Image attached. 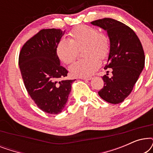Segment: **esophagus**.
<instances>
[{
    "instance_id": "esophagus-1",
    "label": "esophagus",
    "mask_w": 153,
    "mask_h": 153,
    "mask_svg": "<svg viewBox=\"0 0 153 153\" xmlns=\"http://www.w3.org/2000/svg\"><path fill=\"white\" fill-rule=\"evenodd\" d=\"M79 79H83V80H91L92 79V77H79Z\"/></svg>"
}]
</instances>
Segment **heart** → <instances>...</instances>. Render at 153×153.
<instances>
[{"label": "heart", "mask_w": 153, "mask_h": 153, "mask_svg": "<svg viewBox=\"0 0 153 153\" xmlns=\"http://www.w3.org/2000/svg\"><path fill=\"white\" fill-rule=\"evenodd\" d=\"M70 39H62L56 46V53L62 62L70 64L76 59L78 49L83 48L84 59L77 60L70 67L73 76H91L100 66V58H105L110 51L108 35L94 27L81 25L70 33Z\"/></svg>", "instance_id": "obj_1"}]
</instances>
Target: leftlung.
<instances>
[{"mask_svg": "<svg viewBox=\"0 0 153 153\" xmlns=\"http://www.w3.org/2000/svg\"><path fill=\"white\" fill-rule=\"evenodd\" d=\"M91 24L106 31L110 41V51L104 69L111 68L112 75L102 76L104 85L98 94L106 102L119 104L131 93L143 70V47L132 29L118 21L104 18Z\"/></svg>", "mask_w": 153, "mask_h": 153, "instance_id": "1", "label": "left lung"}]
</instances>
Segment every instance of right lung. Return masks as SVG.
I'll return each instance as SVG.
<instances>
[{
    "instance_id": "obj_1",
    "label": "right lung",
    "mask_w": 153,
    "mask_h": 153,
    "mask_svg": "<svg viewBox=\"0 0 153 153\" xmlns=\"http://www.w3.org/2000/svg\"><path fill=\"white\" fill-rule=\"evenodd\" d=\"M64 33L60 29L41 30L25 43L19 57L27 91L37 106L50 114L64 109L76 80L64 79L68 72L60 65L56 53V46Z\"/></svg>"
}]
</instances>
